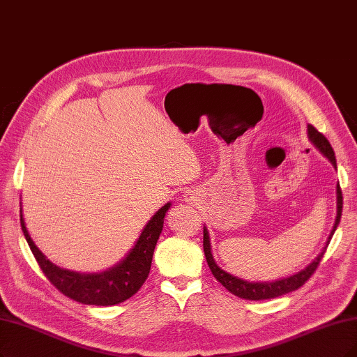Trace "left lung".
<instances>
[{
  "label": "left lung",
  "mask_w": 357,
  "mask_h": 357,
  "mask_svg": "<svg viewBox=\"0 0 357 357\" xmlns=\"http://www.w3.org/2000/svg\"><path fill=\"white\" fill-rule=\"evenodd\" d=\"M307 137L309 139L313 142V145L316 149H318L329 162L333 163V166L337 169V160H335V154L334 150L331 147V144L329 141L321 134V132L316 130L314 126L307 125ZM341 212H342V194H341V188H340V183L337 185V218L334 222V227L331 234H329L328 240L325 243V247L322 248V252L318 255L310 265H307L305 269L300 271L296 275L288 276V278H282L278 281H273V282H248L244 281L241 278H236V276L225 272L223 269H220L216 261L213 259L212 255V245H210V236H208V231L204 227L203 229V248H204V255H206V260H207V265L212 271L213 276L218 280V282H220L223 287H225L229 293H232L234 296L240 297V298H245V300H268V298H275V297H280L284 294H288L291 291H296L303 284H305L310 276L313 275V272L318 268L321 259L324 257L325 250L331 241L333 235L338 227L340 219H341Z\"/></svg>",
  "instance_id": "left-lung-1"
}]
</instances>
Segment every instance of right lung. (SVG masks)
<instances>
[{
    "label": "right lung",
    "instance_id": "add662e5",
    "mask_svg": "<svg viewBox=\"0 0 357 357\" xmlns=\"http://www.w3.org/2000/svg\"><path fill=\"white\" fill-rule=\"evenodd\" d=\"M170 203L165 204L149 220L142 229L135 245L130 248L126 257L117 265L101 273H79L68 269H61L51 263L32 241L26 229L23 213L20 208V225L26 241L44 275L59 291L69 298L94 306H113L130 298L147 280L151 268L153 253L158 236L163 229V222Z\"/></svg>",
    "mask_w": 357,
    "mask_h": 357
}]
</instances>
